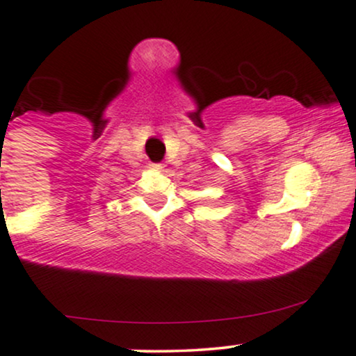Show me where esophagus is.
<instances>
[{
	"instance_id": "1",
	"label": "esophagus",
	"mask_w": 356,
	"mask_h": 356,
	"mask_svg": "<svg viewBox=\"0 0 356 356\" xmlns=\"http://www.w3.org/2000/svg\"><path fill=\"white\" fill-rule=\"evenodd\" d=\"M149 169L154 170V172H162V170H164V165H162V164H150Z\"/></svg>"
}]
</instances>
